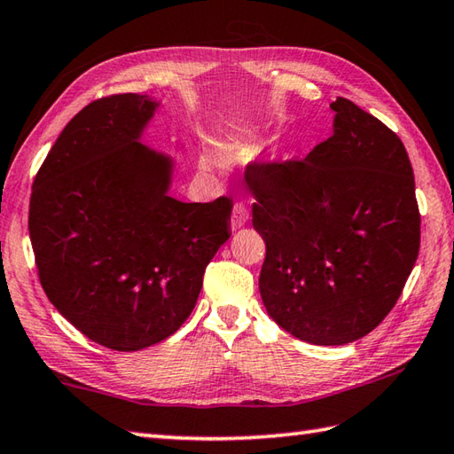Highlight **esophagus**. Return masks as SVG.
Returning a JSON list of instances; mask_svg holds the SVG:
<instances>
[{
    "label": "esophagus",
    "instance_id": "esophagus-1",
    "mask_svg": "<svg viewBox=\"0 0 454 454\" xmlns=\"http://www.w3.org/2000/svg\"><path fill=\"white\" fill-rule=\"evenodd\" d=\"M248 221V209L245 203H235L233 206V214H231V229L237 231L243 227Z\"/></svg>",
    "mask_w": 454,
    "mask_h": 454
}]
</instances>
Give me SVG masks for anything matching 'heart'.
<instances>
[{
	"label": "heart",
	"mask_w": 454,
	"mask_h": 454,
	"mask_svg": "<svg viewBox=\"0 0 454 454\" xmlns=\"http://www.w3.org/2000/svg\"><path fill=\"white\" fill-rule=\"evenodd\" d=\"M201 162H203V166H206V168H215V166L219 164V159L214 153H206V154H203Z\"/></svg>",
	"instance_id": "obj_1"
}]
</instances>
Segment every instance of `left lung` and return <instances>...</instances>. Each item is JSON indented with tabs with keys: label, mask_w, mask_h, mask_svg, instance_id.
Here are the masks:
<instances>
[{
	"label": "left lung",
	"mask_w": 454,
	"mask_h": 454,
	"mask_svg": "<svg viewBox=\"0 0 454 454\" xmlns=\"http://www.w3.org/2000/svg\"><path fill=\"white\" fill-rule=\"evenodd\" d=\"M333 135L305 160L251 164L258 278L278 325L311 345L368 335L390 313L419 253L410 156L382 121L337 98Z\"/></svg>",
	"instance_id": "left-lung-1"
}]
</instances>
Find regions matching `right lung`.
Masks as SVG:
<instances>
[{"instance_id": "right-lung-1", "label": "right lung", "mask_w": 454, "mask_h": 454, "mask_svg": "<svg viewBox=\"0 0 454 454\" xmlns=\"http://www.w3.org/2000/svg\"><path fill=\"white\" fill-rule=\"evenodd\" d=\"M153 96L91 101L36 174L29 235L41 286L94 343L131 353L180 329L231 237L233 203L170 196L176 162L143 143Z\"/></svg>"}]
</instances>
